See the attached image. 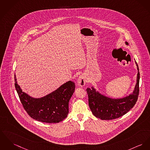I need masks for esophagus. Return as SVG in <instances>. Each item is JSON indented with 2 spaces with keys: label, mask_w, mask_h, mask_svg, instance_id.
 <instances>
[{
  "label": "esophagus",
  "mask_w": 150,
  "mask_h": 150,
  "mask_svg": "<svg viewBox=\"0 0 150 150\" xmlns=\"http://www.w3.org/2000/svg\"><path fill=\"white\" fill-rule=\"evenodd\" d=\"M77 83L80 86H83L86 83V80L83 76H80L77 80Z\"/></svg>",
  "instance_id": "1"
}]
</instances>
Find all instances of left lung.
Segmentation results:
<instances>
[{
  "mask_svg": "<svg viewBox=\"0 0 150 150\" xmlns=\"http://www.w3.org/2000/svg\"><path fill=\"white\" fill-rule=\"evenodd\" d=\"M126 44H129L127 42H126ZM136 64L138 70L137 82L133 93L130 96L120 99H112L101 95L93 88L86 89L88 94L89 105L95 117L102 120L117 119L126 114L134 106L139 93L140 74L137 62Z\"/></svg>",
  "mask_w": 150,
  "mask_h": 150,
  "instance_id": "1",
  "label": "left lung"
}]
</instances>
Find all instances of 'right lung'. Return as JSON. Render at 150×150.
Listing matches in <instances>:
<instances>
[{"label":"right lung","instance_id":"right-lung-1","mask_svg":"<svg viewBox=\"0 0 150 150\" xmlns=\"http://www.w3.org/2000/svg\"><path fill=\"white\" fill-rule=\"evenodd\" d=\"M15 76V86L21 103L28 114L34 120L45 123H59L67 118L69 102L75 84L69 81L59 89L41 98H33L22 91Z\"/></svg>","mask_w":150,"mask_h":150}]
</instances>
